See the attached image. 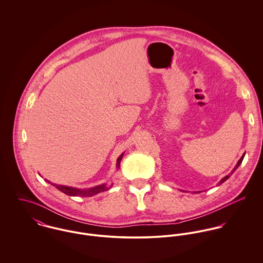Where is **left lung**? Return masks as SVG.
<instances>
[{"instance_id": "obj_1", "label": "left lung", "mask_w": 263, "mask_h": 263, "mask_svg": "<svg viewBox=\"0 0 263 263\" xmlns=\"http://www.w3.org/2000/svg\"><path fill=\"white\" fill-rule=\"evenodd\" d=\"M244 156H245V154H243V156H242V157H241V158H240V160H239V161H238V163H237V165H236V166H235V167H234V169H233V170H232V172H231V173H230V174H229V175H227V176H225V177H224V178H223V179H221V181H220V182H219V183H220V184H222V183H224V182H225L226 180H227V179H228V178H229V177H230V176H231V174H233V173H234V172H235V170H236V169H237V168H238V167H239V166H240V164H241V163H242V161H243V159H244Z\"/></svg>"}]
</instances>
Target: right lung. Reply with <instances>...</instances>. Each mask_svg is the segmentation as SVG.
<instances>
[{"instance_id": "right-lung-1", "label": "right lung", "mask_w": 263, "mask_h": 263, "mask_svg": "<svg viewBox=\"0 0 263 263\" xmlns=\"http://www.w3.org/2000/svg\"><path fill=\"white\" fill-rule=\"evenodd\" d=\"M123 157V154H121L118 158H117V161H116V169H119V165H120V161ZM46 182L50 183L51 185L55 186L58 188L60 191L64 192L65 194L67 195H71V196H93L99 192H102V191H106L108 190L111 186H108L106 184H101V185H98V186H95V187L88 188V189H80V188L71 187V186H66V185H58V184H54V183H51L50 181L46 180Z\"/></svg>"}]
</instances>
